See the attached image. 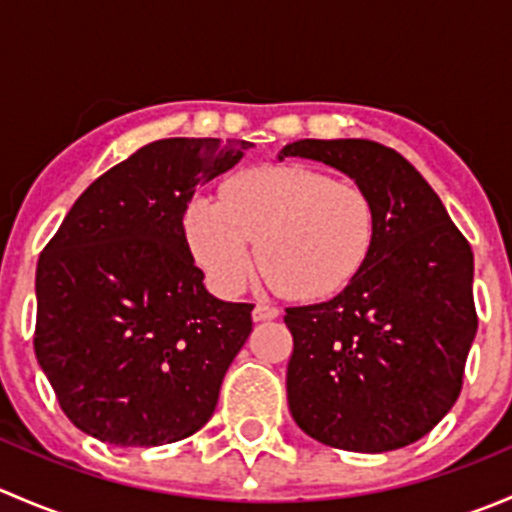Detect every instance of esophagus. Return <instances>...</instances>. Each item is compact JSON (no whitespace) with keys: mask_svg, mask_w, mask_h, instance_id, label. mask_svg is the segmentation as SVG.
<instances>
[{"mask_svg":"<svg viewBox=\"0 0 512 512\" xmlns=\"http://www.w3.org/2000/svg\"><path fill=\"white\" fill-rule=\"evenodd\" d=\"M277 317H280V309L270 307V304H255V307H252V319H255V322H267V319Z\"/></svg>","mask_w":512,"mask_h":512,"instance_id":"34e87169","label":"esophagus"}]
</instances>
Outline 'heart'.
I'll return each instance as SVG.
<instances>
[{
    "label": "heart",
    "instance_id": "1",
    "mask_svg": "<svg viewBox=\"0 0 512 512\" xmlns=\"http://www.w3.org/2000/svg\"><path fill=\"white\" fill-rule=\"evenodd\" d=\"M190 250L220 292H237L257 262L294 299L342 292L366 265L376 210L359 185L299 165L252 168L223 200L198 198L185 215Z\"/></svg>",
    "mask_w": 512,
    "mask_h": 512
}]
</instances>
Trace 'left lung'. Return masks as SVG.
<instances>
[{"label": "left lung", "instance_id": "left-lung-1", "mask_svg": "<svg viewBox=\"0 0 512 512\" xmlns=\"http://www.w3.org/2000/svg\"><path fill=\"white\" fill-rule=\"evenodd\" d=\"M352 178L376 210L359 275L329 302L289 307V414L324 446L386 453L426 436L461 394L476 339L473 252L404 156L364 138L287 143Z\"/></svg>", "mask_w": 512, "mask_h": 512}]
</instances>
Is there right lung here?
Here are the masks:
<instances>
[{
    "label": "right lung",
    "mask_w": 512,
    "mask_h": 512,
    "mask_svg": "<svg viewBox=\"0 0 512 512\" xmlns=\"http://www.w3.org/2000/svg\"><path fill=\"white\" fill-rule=\"evenodd\" d=\"M255 143L163 138L81 193L36 265L34 352L61 409L103 443L193 436L252 332L195 267L185 210Z\"/></svg>",
    "instance_id": "obj_1"
}]
</instances>
